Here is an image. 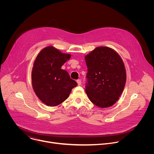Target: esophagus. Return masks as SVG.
Returning <instances> with one entry per match:
<instances>
[{
	"label": "esophagus",
	"instance_id": "esophagus-1",
	"mask_svg": "<svg viewBox=\"0 0 154 154\" xmlns=\"http://www.w3.org/2000/svg\"><path fill=\"white\" fill-rule=\"evenodd\" d=\"M77 84H78V85L79 86H80V85H81V80L80 79H78L77 80Z\"/></svg>",
	"mask_w": 154,
	"mask_h": 154
}]
</instances>
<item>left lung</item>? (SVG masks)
<instances>
[{
	"instance_id": "1",
	"label": "left lung",
	"mask_w": 154,
	"mask_h": 154,
	"mask_svg": "<svg viewBox=\"0 0 154 154\" xmlns=\"http://www.w3.org/2000/svg\"><path fill=\"white\" fill-rule=\"evenodd\" d=\"M88 68L86 93L94 105L107 108L121 96L126 71L119 55L108 47H97L85 57Z\"/></svg>"
}]
</instances>
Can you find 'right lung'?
Returning a JSON list of instances; mask_svg holds the SVG:
<instances>
[{
	"mask_svg": "<svg viewBox=\"0 0 154 154\" xmlns=\"http://www.w3.org/2000/svg\"><path fill=\"white\" fill-rule=\"evenodd\" d=\"M71 55L53 46L42 49L38 54L32 71V83L37 97L50 106L58 105L66 99L77 82L61 68Z\"/></svg>",
	"mask_w": 154,
	"mask_h": 154,
	"instance_id": "obj_1",
	"label": "right lung"
}]
</instances>
